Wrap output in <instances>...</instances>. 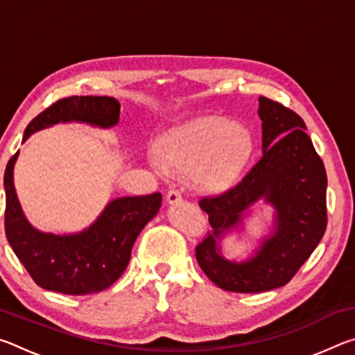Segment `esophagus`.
<instances>
[{"label": "esophagus", "instance_id": "34e87169", "mask_svg": "<svg viewBox=\"0 0 355 355\" xmlns=\"http://www.w3.org/2000/svg\"><path fill=\"white\" fill-rule=\"evenodd\" d=\"M182 200V194H180V191L178 189H169V192H167V196H166V202L169 203V205H173V203H177V202H180Z\"/></svg>", "mask_w": 355, "mask_h": 355}]
</instances>
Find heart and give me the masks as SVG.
<instances>
[{"instance_id":"1","label":"heart","mask_w":355,"mask_h":355,"mask_svg":"<svg viewBox=\"0 0 355 355\" xmlns=\"http://www.w3.org/2000/svg\"><path fill=\"white\" fill-rule=\"evenodd\" d=\"M252 155V137L244 127L225 119L207 117L166 135L158 153L150 155L158 172L167 167L192 173L205 191H222L236 182Z\"/></svg>"}]
</instances>
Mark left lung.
<instances>
[{"mask_svg":"<svg viewBox=\"0 0 355 355\" xmlns=\"http://www.w3.org/2000/svg\"><path fill=\"white\" fill-rule=\"evenodd\" d=\"M258 101L260 159L235 188L199 202L213 232L196 248V258L214 285L233 293L286 285L313 254L327 225L326 167L305 133L304 120L277 101ZM260 200L275 208V230L248 261H228L221 255V238L242 227L243 216Z\"/></svg>","mask_w":355,"mask_h":355,"instance_id":"1","label":"left lung"}]
</instances>
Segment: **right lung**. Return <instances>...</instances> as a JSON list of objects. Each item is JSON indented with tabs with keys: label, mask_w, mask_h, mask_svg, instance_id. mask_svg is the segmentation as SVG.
Instances as JSON below:
<instances>
[{
	"label": "right lung",
	"mask_w": 355,
	"mask_h": 355,
	"mask_svg": "<svg viewBox=\"0 0 355 355\" xmlns=\"http://www.w3.org/2000/svg\"><path fill=\"white\" fill-rule=\"evenodd\" d=\"M120 103L112 97H69L58 100L25 130L23 142L35 131L56 123L80 122L98 128L119 123ZM17 152L4 172L6 238L39 286L62 294H92L111 286L127 269L131 249L144 227L161 207V194L119 197L111 200L91 225L78 233L40 232L23 213L14 186Z\"/></svg>",
	"instance_id": "right-lung-1"
}]
</instances>
